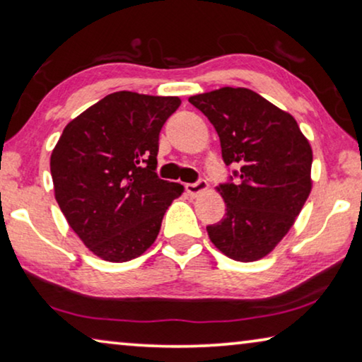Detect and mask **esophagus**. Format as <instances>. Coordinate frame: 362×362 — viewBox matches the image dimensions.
I'll list each match as a JSON object with an SVG mask.
<instances>
[{"instance_id": "34e87169", "label": "esophagus", "mask_w": 362, "mask_h": 362, "mask_svg": "<svg viewBox=\"0 0 362 362\" xmlns=\"http://www.w3.org/2000/svg\"><path fill=\"white\" fill-rule=\"evenodd\" d=\"M185 187H186L187 194H189V196H197V194H201V192L207 191V187H209V185H207V181L199 180V181H196V182H187V185H185Z\"/></svg>"}]
</instances>
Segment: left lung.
<instances>
[{
    "label": "left lung",
    "mask_w": 362,
    "mask_h": 362,
    "mask_svg": "<svg viewBox=\"0 0 362 362\" xmlns=\"http://www.w3.org/2000/svg\"><path fill=\"white\" fill-rule=\"evenodd\" d=\"M189 102L209 118L222 160L239 177L217 187L226 216L207 226L212 244L237 262L264 259L284 239L311 191L313 153L298 123L254 90L222 87Z\"/></svg>",
    "instance_id": "8db88e82"
}]
</instances>
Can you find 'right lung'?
<instances>
[{
	"mask_svg": "<svg viewBox=\"0 0 362 362\" xmlns=\"http://www.w3.org/2000/svg\"><path fill=\"white\" fill-rule=\"evenodd\" d=\"M177 97L113 92L67 123L51 155L54 194L69 226L107 262L150 249L185 187L160 180V132Z\"/></svg>",
	"mask_w": 362,
	"mask_h": 362,
	"instance_id": "1",
	"label": "right lung"
}]
</instances>
